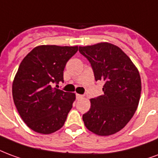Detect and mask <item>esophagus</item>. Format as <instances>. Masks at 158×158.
Segmentation results:
<instances>
[{"label": "esophagus", "instance_id": "esophagus-1", "mask_svg": "<svg viewBox=\"0 0 158 158\" xmlns=\"http://www.w3.org/2000/svg\"><path fill=\"white\" fill-rule=\"evenodd\" d=\"M84 95L83 94H76V99L77 100H79V99H82Z\"/></svg>", "mask_w": 158, "mask_h": 158}]
</instances>
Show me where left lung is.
Here are the masks:
<instances>
[{"instance_id": "1", "label": "left lung", "mask_w": 158, "mask_h": 158, "mask_svg": "<svg viewBox=\"0 0 158 158\" xmlns=\"http://www.w3.org/2000/svg\"><path fill=\"white\" fill-rule=\"evenodd\" d=\"M79 51L90 63L95 80L105 82L104 94L91 99L89 110L83 115L84 123L96 135H113L126 127L137 109L141 91L138 69L111 43L79 47Z\"/></svg>"}]
</instances>
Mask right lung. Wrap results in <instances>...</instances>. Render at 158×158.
<instances>
[{
	"mask_svg": "<svg viewBox=\"0 0 158 158\" xmlns=\"http://www.w3.org/2000/svg\"><path fill=\"white\" fill-rule=\"evenodd\" d=\"M78 49L41 45L20 64L12 84L14 104L23 121L36 132L51 134L64 126L75 94L53 88L52 84L64 81L65 65Z\"/></svg>",
	"mask_w": 158,
	"mask_h": 158,
	"instance_id": "add662e5",
	"label": "right lung"
}]
</instances>
